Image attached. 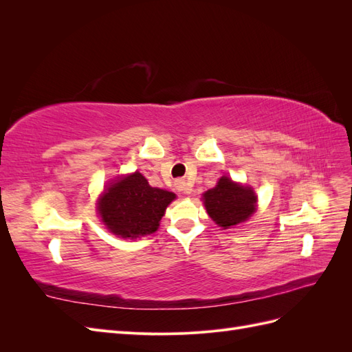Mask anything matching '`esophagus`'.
Wrapping results in <instances>:
<instances>
[{
    "mask_svg": "<svg viewBox=\"0 0 352 352\" xmlns=\"http://www.w3.org/2000/svg\"><path fill=\"white\" fill-rule=\"evenodd\" d=\"M176 185H177V188H179L180 190H182V192H184L185 195H190V190H192V189H190V188L186 185L185 180H177Z\"/></svg>",
    "mask_w": 352,
    "mask_h": 352,
    "instance_id": "esophagus-1",
    "label": "esophagus"
}]
</instances>
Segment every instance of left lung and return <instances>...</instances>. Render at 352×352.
<instances>
[{
    "mask_svg": "<svg viewBox=\"0 0 352 352\" xmlns=\"http://www.w3.org/2000/svg\"><path fill=\"white\" fill-rule=\"evenodd\" d=\"M255 202L257 197L251 188L232 182L226 176H223L214 188L204 194L208 216L223 229L247 220L254 212Z\"/></svg>",
    "mask_w": 352,
    "mask_h": 352,
    "instance_id": "left-lung-1",
    "label": "left lung"
}]
</instances>
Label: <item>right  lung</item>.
Returning a JSON list of instances; mask_svg holds the SVG:
<instances>
[{"label": "right lung", "mask_w": 352, "mask_h": 352, "mask_svg": "<svg viewBox=\"0 0 352 352\" xmlns=\"http://www.w3.org/2000/svg\"><path fill=\"white\" fill-rule=\"evenodd\" d=\"M175 198L173 192L150 186L141 173L135 172L105 189L98 212L113 233L133 239L155 232Z\"/></svg>", "instance_id": "right-lung-1"}]
</instances>
